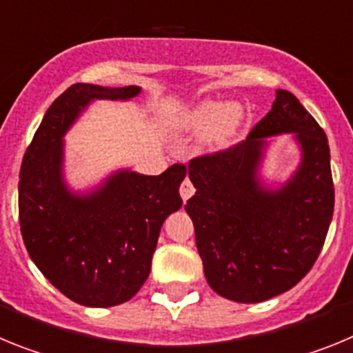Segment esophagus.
I'll list each match as a JSON object with an SVG mask.
<instances>
[{
    "label": "esophagus",
    "instance_id": "1",
    "mask_svg": "<svg viewBox=\"0 0 353 353\" xmlns=\"http://www.w3.org/2000/svg\"><path fill=\"white\" fill-rule=\"evenodd\" d=\"M194 185H192V182L191 180H183L182 182V185H180V196H182V199L183 201H187V199L191 198L192 194H194Z\"/></svg>",
    "mask_w": 353,
    "mask_h": 353
}]
</instances>
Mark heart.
I'll return each instance as SVG.
<instances>
[{
  "label": "heart",
  "mask_w": 353,
  "mask_h": 353,
  "mask_svg": "<svg viewBox=\"0 0 353 353\" xmlns=\"http://www.w3.org/2000/svg\"><path fill=\"white\" fill-rule=\"evenodd\" d=\"M239 125V108L232 102L203 101L187 111L182 118V130L187 134H207L212 130V141L223 145Z\"/></svg>",
  "instance_id": "heart-1"
}]
</instances>
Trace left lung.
Instances as JSON below:
<instances>
[{
  "instance_id": "8db88e82",
  "label": "left lung",
  "mask_w": 353,
  "mask_h": 353,
  "mask_svg": "<svg viewBox=\"0 0 353 353\" xmlns=\"http://www.w3.org/2000/svg\"><path fill=\"white\" fill-rule=\"evenodd\" d=\"M293 133L301 162L283 184L259 170L269 137ZM196 189L185 205L207 283L215 293L256 304L288 292L316 261L334 212L330 150L323 129L286 90L248 139L192 159Z\"/></svg>"
}]
</instances>
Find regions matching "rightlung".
Returning <instances> with one entry per match:
<instances>
[{"mask_svg": "<svg viewBox=\"0 0 353 353\" xmlns=\"http://www.w3.org/2000/svg\"><path fill=\"white\" fill-rule=\"evenodd\" d=\"M139 93V86L72 84L43 114L21 164L19 223L28 254L65 297L88 307L118 305L139 292L162 223L182 207V164L159 176L118 170L86 192L65 180L63 138L84 109Z\"/></svg>", "mask_w": 353, "mask_h": 353, "instance_id": "add662e5", "label": "right lung"}]
</instances>
